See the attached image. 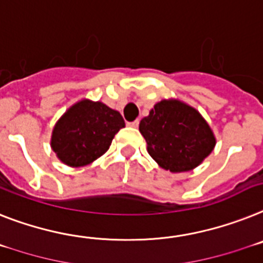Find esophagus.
Returning a JSON list of instances; mask_svg holds the SVG:
<instances>
[{
	"instance_id": "obj_1",
	"label": "esophagus",
	"mask_w": 263,
	"mask_h": 263,
	"mask_svg": "<svg viewBox=\"0 0 263 263\" xmlns=\"http://www.w3.org/2000/svg\"><path fill=\"white\" fill-rule=\"evenodd\" d=\"M127 125H129V127H134L136 128L139 125V120H134V121H128Z\"/></svg>"
}]
</instances>
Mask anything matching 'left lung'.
Wrapping results in <instances>:
<instances>
[{
  "label": "left lung",
  "instance_id": "1",
  "mask_svg": "<svg viewBox=\"0 0 263 263\" xmlns=\"http://www.w3.org/2000/svg\"><path fill=\"white\" fill-rule=\"evenodd\" d=\"M151 158L162 168L183 173L195 168L215 145L204 119L182 101L163 100L139 124Z\"/></svg>",
  "mask_w": 263,
  "mask_h": 263
}]
</instances>
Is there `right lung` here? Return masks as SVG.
Instances as JSON below:
<instances>
[{
  "label": "right lung",
  "instance_id": "right-lung-1",
  "mask_svg": "<svg viewBox=\"0 0 263 263\" xmlns=\"http://www.w3.org/2000/svg\"><path fill=\"white\" fill-rule=\"evenodd\" d=\"M124 120L100 101L83 100L69 108L53 129L52 148L72 167L92 163L107 152Z\"/></svg>",
  "mask_w": 263,
  "mask_h": 263
}]
</instances>
